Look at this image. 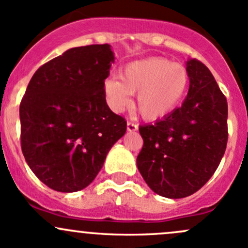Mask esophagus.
Instances as JSON below:
<instances>
[{"label": "esophagus", "instance_id": "1", "mask_svg": "<svg viewBox=\"0 0 248 248\" xmlns=\"http://www.w3.org/2000/svg\"><path fill=\"white\" fill-rule=\"evenodd\" d=\"M139 129V126H137L136 124H134V123H131V122H127V124H126V130L129 132H134V131H136V130Z\"/></svg>", "mask_w": 248, "mask_h": 248}]
</instances>
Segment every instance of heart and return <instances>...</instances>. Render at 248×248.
I'll list each match as a JSON object with an SVG mask.
<instances>
[{
    "label": "heart",
    "mask_w": 248,
    "mask_h": 248,
    "mask_svg": "<svg viewBox=\"0 0 248 248\" xmlns=\"http://www.w3.org/2000/svg\"><path fill=\"white\" fill-rule=\"evenodd\" d=\"M188 74L183 65L162 57L135 61L123 68L121 78L109 76L104 82L106 100L113 111L130 105L137 93L136 107L145 121H161L181 103L187 91Z\"/></svg>",
    "instance_id": "1"
}]
</instances>
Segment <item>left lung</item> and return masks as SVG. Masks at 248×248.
Masks as SVG:
<instances>
[{"label": "left lung", "mask_w": 248, "mask_h": 248, "mask_svg": "<svg viewBox=\"0 0 248 248\" xmlns=\"http://www.w3.org/2000/svg\"><path fill=\"white\" fill-rule=\"evenodd\" d=\"M187 95L179 108L140 126L137 168L147 185L166 198L197 192L213 177L228 140V105L213 74L197 60L186 62Z\"/></svg>", "instance_id": "obj_1"}]
</instances>
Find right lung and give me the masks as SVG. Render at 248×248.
<instances>
[{"label": "right lung", "instance_id": "add662e5", "mask_svg": "<svg viewBox=\"0 0 248 248\" xmlns=\"http://www.w3.org/2000/svg\"><path fill=\"white\" fill-rule=\"evenodd\" d=\"M114 62L111 45L69 48L42 65L20 104L21 149L37 178L58 192L92 183L126 131L106 104L104 82Z\"/></svg>", "mask_w": 248, "mask_h": 248}]
</instances>
